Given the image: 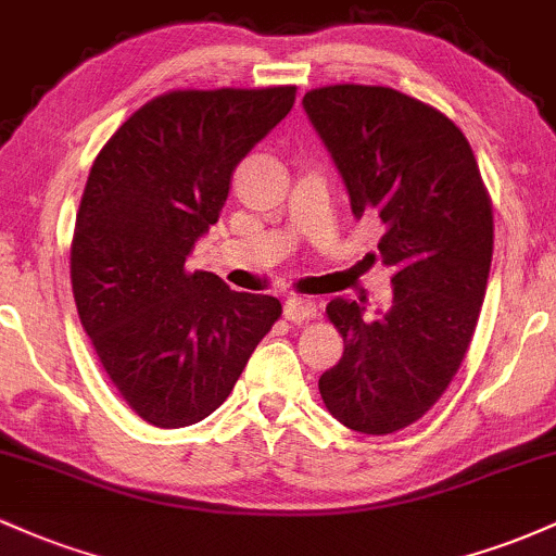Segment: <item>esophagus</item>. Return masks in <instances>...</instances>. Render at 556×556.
Here are the masks:
<instances>
[{"mask_svg": "<svg viewBox=\"0 0 556 556\" xmlns=\"http://www.w3.org/2000/svg\"><path fill=\"white\" fill-rule=\"evenodd\" d=\"M316 316V303L301 301V298H288L285 301V319L292 321V325H301V321H308Z\"/></svg>", "mask_w": 556, "mask_h": 556, "instance_id": "34e87169", "label": "esophagus"}]
</instances>
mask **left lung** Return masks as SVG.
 <instances>
[{"instance_id":"8db88e82","label":"left lung","mask_w":556,"mask_h":556,"mask_svg":"<svg viewBox=\"0 0 556 556\" xmlns=\"http://www.w3.org/2000/svg\"><path fill=\"white\" fill-rule=\"evenodd\" d=\"M303 110L343 176L353 216H377L393 303L367 316L329 301L343 358L319 377L348 430L388 435L435 406L478 327L493 255V211L467 137L441 110L390 87L311 89Z\"/></svg>"}]
</instances>
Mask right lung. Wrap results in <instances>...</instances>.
Returning a JSON list of instances; mask_svg holds the SVG:
<instances>
[{"label": "right lung", "instance_id": "1", "mask_svg": "<svg viewBox=\"0 0 556 556\" xmlns=\"http://www.w3.org/2000/svg\"><path fill=\"white\" fill-rule=\"evenodd\" d=\"M295 102V87L155 97L89 170L71 245L78 319L102 369L144 422L187 427L227 401L282 314L271 295L187 271L218 222L237 163Z\"/></svg>", "mask_w": 556, "mask_h": 556}]
</instances>
